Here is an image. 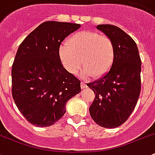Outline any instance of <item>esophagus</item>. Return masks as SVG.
Returning <instances> with one entry per match:
<instances>
[{
	"label": "esophagus",
	"mask_w": 155,
	"mask_h": 155,
	"mask_svg": "<svg viewBox=\"0 0 155 155\" xmlns=\"http://www.w3.org/2000/svg\"><path fill=\"white\" fill-rule=\"evenodd\" d=\"M81 87H82V89H85L87 87V85L85 84V83L81 82Z\"/></svg>",
	"instance_id": "1"
}]
</instances>
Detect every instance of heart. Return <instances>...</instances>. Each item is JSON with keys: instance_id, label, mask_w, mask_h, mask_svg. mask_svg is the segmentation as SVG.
Listing matches in <instances>:
<instances>
[{"instance_id": "obj_1", "label": "heart", "mask_w": 155, "mask_h": 155, "mask_svg": "<svg viewBox=\"0 0 155 155\" xmlns=\"http://www.w3.org/2000/svg\"><path fill=\"white\" fill-rule=\"evenodd\" d=\"M115 56L113 41L94 31L76 32L68 39L67 45H61L58 48L60 61L69 73L76 74L82 63L80 76L83 78L105 76L111 69Z\"/></svg>"}]
</instances>
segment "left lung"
Listing matches in <instances>:
<instances>
[{
    "label": "left lung",
    "instance_id": "left-lung-1",
    "mask_svg": "<svg viewBox=\"0 0 155 155\" xmlns=\"http://www.w3.org/2000/svg\"><path fill=\"white\" fill-rule=\"evenodd\" d=\"M97 28L113 41L116 56L108 73L87 84L96 94L89 111L97 125L117 128L128 120L139 98L140 57L134 41L118 27L100 24Z\"/></svg>",
    "mask_w": 155,
    "mask_h": 155
}]
</instances>
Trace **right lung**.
Returning <instances> with one entry per match:
<instances>
[{
    "label": "right lung",
    "instance_id": "obj_1",
    "mask_svg": "<svg viewBox=\"0 0 155 155\" xmlns=\"http://www.w3.org/2000/svg\"><path fill=\"white\" fill-rule=\"evenodd\" d=\"M81 24L46 21L30 32L18 49L12 68L16 106L31 124L48 127L66 112V103L81 91L80 81L64 69L58 48Z\"/></svg>",
    "mask_w": 155,
    "mask_h": 155
}]
</instances>
